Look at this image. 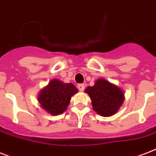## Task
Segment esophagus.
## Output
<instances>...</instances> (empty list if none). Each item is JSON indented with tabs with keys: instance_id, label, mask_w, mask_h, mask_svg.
I'll list each match as a JSON object with an SVG mask.
<instances>
[{
	"instance_id": "esophagus-1",
	"label": "esophagus",
	"mask_w": 156,
	"mask_h": 156,
	"mask_svg": "<svg viewBox=\"0 0 156 156\" xmlns=\"http://www.w3.org/2000/svg\"><path fill=\"white\" fill-rule=\"evenodd\" d=\"M77 87H78V89L80 91H83L85 89V87L83 84H78V86H77Z\"/></svg>"
}]
</instances>
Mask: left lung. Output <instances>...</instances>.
<instances>
[{"label": "left lung", "instance_id": "left-lung-1", "mask_svg": "<svg viewBox=\"0 0 156 156\" xmlns=\"http://www.w3.org/2000/svg\"><path fill=\"white\" fill-rule=\"evenodd\" d=\"M85 92L90 97L94 111L103 117L115 115L124 101L123 91L103 78L98 79L94 86L88 87Z\"/></svg>", "mask_w": 156, "mask_h": 156}]
</instances>
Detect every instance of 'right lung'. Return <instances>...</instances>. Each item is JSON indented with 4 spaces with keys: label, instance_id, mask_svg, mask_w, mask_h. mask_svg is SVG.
Segmentation results:
<instances>
[{
    "label": "right lung",
    "instance_id": "1",
    "mask_svg": "<svg viewBox=\"0 0 156 156\" xmlns=\"http://www.w3.org/2000/svg\"><path fill=\"white\" fill-rule=\"evenodd\" d=\"M78 91L72 83H64L54 78L40 91L37 100L48 113L58 115L66 110L71 97Z\"/></svg>",
    "mask_w": 156,
    "mask_h": 156
}]
</instances>
